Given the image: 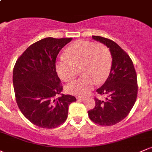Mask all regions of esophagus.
<instances>
[{
  "label": "esophagus",
  "mask_w": 152,
  "mask_h": 152,
  "mask_svg": "<svg viewBox=\"0 0 152 152\" xmlns=\"http://www.w3.org/2000/svg\"><path fill=\"white\" fill-rule=\"evenodd\" d=\"M77 99L78 101H82V102H83V101L86 100V98L85 97H82V96H78Z\"/></svg>",
  "instance_id": "esophagus-1"
}]
</instances>
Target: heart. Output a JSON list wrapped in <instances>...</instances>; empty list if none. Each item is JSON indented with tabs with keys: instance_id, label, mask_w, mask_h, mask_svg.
<instances>
[{
	"instance_id": "obj_1",
	"label": "heart",
	"mask_w": 152,
	"mask_h": 152,
	"mask_svg": "<svg viewBox=\"0 0 152 152\" xmlns=\"http://www.w3.org/2000/svg\"><path fill=\"white\" fill-rule=\"evenodd\" d=\"M68 56L64 55L56 64L58 76L65 81L74 79L83 74L79 79L66 85L67 93L85 96L94 85L105 81L110 74L112 58L110 50L104 45L86 41H78L69 46Z\"/></svg>"
}]
</instances>
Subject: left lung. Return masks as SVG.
I'll return each instance as SVG.
<instances>
[{
  "label": "left lung",
  "instance_id": "obj_1",
  "mask_svg": "<svg viewBox=\"0 0 152 152\" xmlns=\"http://www.w3.org/2000/svg\"><path fill=\"white\" fill-rule=\"evenodd\" d=\"M92 38L109 48L112 66L109 77L96 92L106 95V100L95 98V107L88 111L92 121L101 126L118 123L129 114L137 100V73L129 56L116 43L108 38L93 36Z\"/></svg>",
  "mask_w": 152,
  "mask_h": 152
}]
</instances>
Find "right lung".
<instances>
[{"label": "right lung", "mask_w": 152, "mask_h": 152, "mask_svg": "<svg viewBox=\"0 0 152 152\" xmlns=\"http://www.w3.org/2000/svg\"><path fill=\"white\" fill-rule=\"evenodd\" d=\"M72 38L48 37L33 43L16 61L13 72L15 99L23 116L36 126L53 129L68 117L75 96L61 94L63 86L56 70L61 48ZM61 95L58 98L57 96Z\"/></svg>", "instance_id": "right-lung-1"}]
</instances>
